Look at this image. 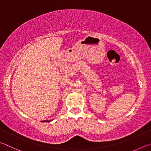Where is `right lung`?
<instances>
[{"label": "right lung", "instance_id": "1", "mask_svg": "<svg viewBox=\"0 0 151 151\" xmlns=\"http://www.w3.org/2000/svg\"><path fill=\"white\" fill-rule=\"evenodd\" d=\"M47 121V122H49V121Z\"/></svg>", "mask_w": 151, "mask_h": 151}]
</instances>
